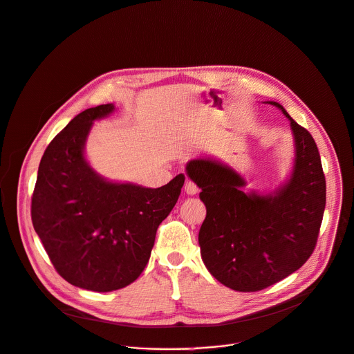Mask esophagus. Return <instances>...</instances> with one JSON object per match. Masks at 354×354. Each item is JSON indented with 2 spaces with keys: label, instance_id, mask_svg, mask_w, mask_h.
<instances>
[{
  "label": "esophagus",
  "instance_id": "1",
  "mask_svg": "<svg viewBox=\"0 0 354 354\" xmlns=\"http://www.w3.org/2000/svg\"><path fill=\"white\" fill-rule=\"evenodd\" d=\"M198 191H199V188H198V185L194 181H191V180L185 181V192L187 194L195 195V194H198Z\"/></svg>",
  "mask_w": 354,
  "mask_h": 354
}]
</instances>
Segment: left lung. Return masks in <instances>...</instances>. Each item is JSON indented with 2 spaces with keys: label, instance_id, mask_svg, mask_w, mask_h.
I'll list each match as a JSON object with an SVG mask.
<instances>
[{
  "label": "left lung",
  "instance_id": "8db88e82",
  "mask_svg": "<svg viewBox=\"0 0 354 354\" xmlns=\"http://www.w3.org/2000/svg\"><path fill=\"white\" fill-rule=\"evenodd\" d=\"M290 120L296 142L292 178L273 195L245 194L244 180L227 166L198 159L188 176L202 189L206 218L199 230L205 266L237 292L266 289L301 268L314 252L326 202V183L311 133Z\"/></svg>",
  "mask_w": 354,
  "mask_h": 354
}]
</instances>
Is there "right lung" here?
I'll return each instance as SVG.
<instances>
[{"instance_id": "add662e5", "label": "right lung", "mask_w": 354, "mask_h": 354, "mask_svg": "<svg viewBox=\"0 0 354 354\" xmlns=\"http://www.w3.org/2000/svg\"><path fill=\"white\" fill-rule=\"evenodd\" d=\"M113 110V104L88 109L54 136L30 206L33 227L58 274L92 292L122 289L142 273L185 180L178 174L160 188H144L99 177L84 145L92 121Z\"/></svg>"}]
</instances>
